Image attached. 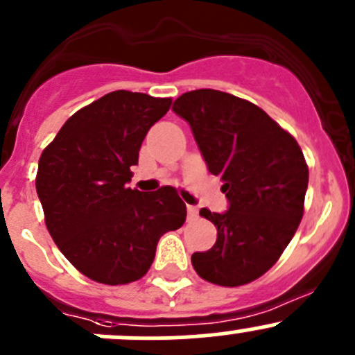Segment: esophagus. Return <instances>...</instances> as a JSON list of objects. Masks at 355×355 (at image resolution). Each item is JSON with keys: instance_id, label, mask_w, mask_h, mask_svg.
Returning a JSON list of instances; mask_svg holds the SVG:
<instances>
[{"instance_id": "esophagus-1", "label": "esophagus", "mask_w": 355, "mask_h": 355, "mask_svg": "<svg viewBox=\"0 0 355 355\" xmlns=\"http://www.w3.org/2000/svg\"><path fill=\"white\" fill-rule=\"evenodd\" d=\"M199 215V209L196 206H187V218L189 220H196Z\"/></svg>"}]
</instances>
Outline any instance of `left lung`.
I'll return each mask as SVG.
<instances>
[{"mask_svg": "<svg viewBox=\"0 0 355 355\" xmlns=\"http://www.w3.org/2000/svg\"><path fill=\"white\" fill-rule=\"evenodd\" d=\"M173 111L191 125L229 199L225 213L199 211L216 227V243L192 254V267L218 286L251 283L279 260L300 225L309 184L304 153L267 112L225 92H187Z\"/></svg>", "mask_w": 355, "mask_h": 355, "instance_id": "1", "label": "left lung"}]
</instances>
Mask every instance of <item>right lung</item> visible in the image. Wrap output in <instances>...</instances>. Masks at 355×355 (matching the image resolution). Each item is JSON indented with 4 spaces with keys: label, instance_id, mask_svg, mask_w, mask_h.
Segmentation results:
<instances>
[{
    "label": "right lung",
    "instance_id": "add662e5",
    "mask_svg": "<svg viewBox=\"0 0 355 355\" xmlns=\"http://www.w3.org/2000/svg\"><path fill=\"white\" fill-rule=\"evenodd\" d=\"M171 98L118 90L71 116L41 153L36 192L55 244L83 276L128 284L147 274L159 237L184 225L177 189H130L147 132Z\"/></svg>",
    "mask_w": 355,
    "mask_h": 355
}]
</instances>
